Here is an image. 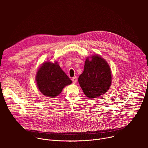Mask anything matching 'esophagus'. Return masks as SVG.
<instances>
[{
    "mask_svg": "<svg viewBox=\"0 0 148 148\" xmlns=\"http://www.w3.org/2000/svg\"><path fill=\"white\" fill-rule=\"evenodd\" d=\"M72 81L74 83H76L77 81V77H74L73 78H72Z\"/></svg>",
    "mask_w": 148,
    "mask_h": 148,
    "instance_id": "34e87169",
    "label": "esophagus"
}]
</instances>
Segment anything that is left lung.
Segmentation results:
<instances>
[{
	"mask_svg": "<svg viewBox=\"0 0 148 148\" xmlns=\"http://www.w3.org/2000/svg\"><path fill=\"white\" fill-rule=\"evenodd\" d=\"M91 58V60L87 58L78 82L84 94L95 98L107 92L111 86L112 77L110 67L106 61L98 55Z\"/></svg>",
	"mask_w": 148,
	"mask_h": 148,
	"instance_id": "left-lung-1",
	"label": "left lung"
}]
</instances>
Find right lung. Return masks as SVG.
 I'll list each match as a JSON object with an SVG mask.
<instances>
[{
  "label": "right lung",
  "mask_w": 148,
  "mask_h": 148,
  "mask_svg": "<svg viewBox=\"0 0 148 148\" xmlns=\"http://www.w3.org/2000/svg\"><path fill=\"white\" fill-rule=\"evenodd\" d=\"M36 81L40 91L51 98L59 95L63 88L72 83L57 62H46L42 65L37 73Z\"/></svg>",
  "instance_id": "1"
}]
</instances>
